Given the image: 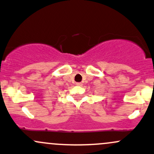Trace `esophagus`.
Masks as SVG:
<instances>
[{"mask_svg": "<svg viewBox=\"0 0 154 154\" xmlns=\"http://www.w3.org/2000/svg\"><path fill=\"white\" fill-rule=\"evenodd\" d=\"M76 85H77V86H81L82 84V82H77L76 83Z\"/></svg>", "mask_w": 154, "mask_h": 154, "instance_id": "esophagus-1", "label": "esophagus"}]
</instances>
